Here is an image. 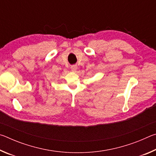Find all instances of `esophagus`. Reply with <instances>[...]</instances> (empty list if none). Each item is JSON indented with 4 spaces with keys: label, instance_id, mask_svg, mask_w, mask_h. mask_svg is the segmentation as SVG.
<instances>
[{
    "label": "esophagus",
    "instance_id": "1",
    "mask_svg": "<svg viewBox=\"0 0 156 156\" xmlns=\"http://www.w3.org/2000/svg\"><path fill=\"white\" fill-rule=\"evenodd\" d=\"M77 69H78V67L76 65H72V67H71V69H72V72H76V71L77 70Z\"/></svg>",
    "mask_w": 156,
    "mask_h": 156
}]
</instances>
